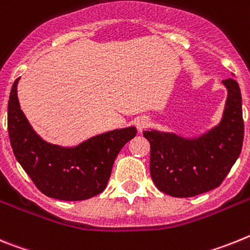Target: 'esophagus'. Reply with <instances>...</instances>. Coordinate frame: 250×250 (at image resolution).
<instances>
[{"label":"esophagus","mask_w":250,"mask_h":250,"mask_svg":"<svg viewBox=\"0 0 250 250\" xmlns=\"http://www.w3.org/2000/svg\"><path fill=\"white\" fill-rule=\"evenodd\" d=\"M136 125H137V129L140 131V133H142V132L148 127L149 119L147 118V117H140V118L137 119V123H136Z\"/></svg>","instance_id":"esophagus-1"}]
</instances>
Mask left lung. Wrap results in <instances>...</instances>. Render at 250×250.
I'll list each match as a JSON object with an SVG mask.
<instances>
[{"instance_id": "left-lung-1", "label": "left lung", "mask_w": 250, "mask_h": 250, "mask_svg": "<svg viewBox=\"0 0 250 250\" xmlns=\"http://www.w3.org/2000/svg\"><path fill=\"white\" fill-rule=\"evenodd\" d=\"M228 90L220 122L195 137L149 129V171L156 188L175 197H191L218 188L238 160L244 137L242 94L235 80Z\"/></svg>"}]
</instances>
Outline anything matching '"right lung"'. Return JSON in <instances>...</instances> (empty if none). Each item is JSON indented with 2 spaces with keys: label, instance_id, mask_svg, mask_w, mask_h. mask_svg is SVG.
<instances>
[{
  "label": "right lung",
  "instance_id": "add662e5",
  "mask_svg": "<svg viewBox=\"0 0 250 250\" xmlns=\"http://www.w3.org/2000/svg\"><path fill=\"white\" fill-rule=\"evenodd\" d=\"M15 80L7 108L8 136L15 157L36 188L64 201L86 200L101 194L119 151L136 137L134 125L97 134L75 146H60L39 136L21 110Z\"/></svg>",
  "mask_w": 250,
  "mask_h": 250
}]
</instances>
